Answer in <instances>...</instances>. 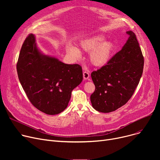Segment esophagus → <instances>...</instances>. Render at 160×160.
Returning a JSON list of instances; mask_svg holds the SVG:
<instances>
[{
    "label": "esophagus",
    "mask_w": 160,
    "mask_h": 160,
    "mask_svg": "<svg viewBox=\"0 0 160 160\" xmlns=\"http://www.w3.org/2000/svg\"><path fill=\"white\" fill-rule=\"evenodd\" d=\"M83 77L84 80H88L89 78V73L87 71H84L83 72Z\"/></svg>",
    "instance_id": "obj_1"
}]
</instances>
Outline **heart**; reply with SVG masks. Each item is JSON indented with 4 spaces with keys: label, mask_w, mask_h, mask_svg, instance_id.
I'll return each instance as SVG.
<instances>
[{
    "label": "heart",
    "mask_w": 160,
    "mask_h": 160,
    "mask_svg": "<svg viewBox=\"0 0 160 160\" xmlns=\"http://www.w3.org/2000/svg\"><path fill=\"white\" fill-rule=\"evenodd\" d=\"M106 37L102 34H96L88 37L79 42L81 49L86 52H90L89 60L93 65L101 67L106 65L112 59L115 50V44L112 40H105ZM67 52L74 60L82 56L79 48L72 45H67Z\"/></svg>",
    "instance_id": "heart-1"
}]
</instances>
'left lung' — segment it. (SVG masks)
Returning <instances> with one entry per match:
<instances>
[{
    "mask_svg": "<svg viewBox=\"0 0 160 160\" xmlns=\"http://www.w3.org/2000/svg\"><path fill=\"white\" fill-rule=\"evenodd\" d=\"M129 38L119 52L106 65L91 73L95 86L90 97L97 111L110 113L127 103L133 95L142 74L144 58L136 36L127 32Z\"/></svg>",
    "mask_w": 160,
    "mask_h": 160,
    "instance_id": "left-lung-1",
    "label": "left lung"
}]
</instances>
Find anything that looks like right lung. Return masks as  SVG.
Masks as SVG:
<instances>
[{
  "label": "right lung",
  "mask_w": 160,
  "mask_h": 160,
  "mask_svg": "<svg viewBox=\"0 0 160 160\" xmlns=\"http://www.w3.org/2000/svg\"><path fill=\"white\" fill-rule=\"evenodd\" d=\"M17 71L21 84L31 103L47 115H56L68 106L72 91L83 80L78 64H66L38 48L33 34L24 41Z\"/></svg>",
  "instance_id": "obj_1"
}]
</instances>
